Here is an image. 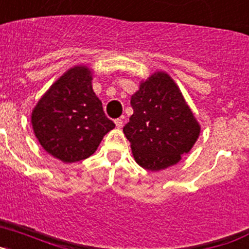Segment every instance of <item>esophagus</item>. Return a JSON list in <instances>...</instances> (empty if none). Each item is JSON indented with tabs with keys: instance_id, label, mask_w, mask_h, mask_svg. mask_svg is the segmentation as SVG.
I'll use <instances>...</instances> for the list:
<instances>
[{
	"instance_id": "esophagus-1",
	"label": "esophagus",
	"mask_w": 249,
	"mask_h": 249,
	"mask_svg": "<svg viewBox=\"0 0 249 249\" xmlns=\"http://www.w3.org/2000/svg\"><path fill=\"white\" fill-rule=\"evenodd\" d=\"M114 124H116V127H117V128H121L123 124V121L121 120V118H117V120H114Z\"/></svg>"
}]
</instances>
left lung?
I'll list each match as a JSON object with an SVG mask.
<instances>
[{"label":"left lung","mask_w":249,"mask_h":249,"mask_svg":"<svg viewBox=\"0 0 249 249\" xmlns=\"http://www.w3.org/2000/svg\"><path fill=\"white\" fill-rule=\"evenodd\" d=\"M133 114L123 127L135 160L152 172L177 164L192 149L201 126L181 89L167 72L140 82L132 94Z\"/></svg>","instance_id":"obj_1"}]
</instances>
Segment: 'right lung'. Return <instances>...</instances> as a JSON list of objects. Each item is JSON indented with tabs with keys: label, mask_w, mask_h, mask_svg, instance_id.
Masks as SVG:
<instances>
[{
	"label": "right lung",
	"mask_w": 249,
	"mask_h": 249,
	"mask_svg": "<svg viewBox=\"0 0 249 249\" xmlns=\"http://www.w3.org/2000/svg\"><path fill=\"white\" fill-rule=\"evenodd\" d=\"M92 70L78 65L52 83L31 114L35 136L48 155L65 163L89 158L114 123L92 89Z\"/></svg>",
	"instance_id": "add662e5"
}]
</instances>
